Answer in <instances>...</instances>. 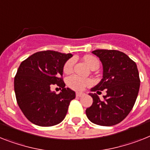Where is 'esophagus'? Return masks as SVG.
<instances>
[{
	"instance_id": "1",
	"label": "esophagus",
	"mask_w": 150,
	"mask_h": 150,
	"mask_svg": "<svg viewBox=\"0 0 150 150\" xmlns=\"http://www.w3.org/2000/svg\"><path fill=\"white\" fill-rule=\"evenodd\" d=\"M76 97H81V96H84L83 93H76Z\"/></svg>"
}]
</instances>
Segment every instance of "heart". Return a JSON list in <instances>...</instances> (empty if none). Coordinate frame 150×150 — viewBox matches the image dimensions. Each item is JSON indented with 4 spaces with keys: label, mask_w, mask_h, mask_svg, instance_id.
<instances>
[{
    "label": "heart",
    "mask_w": 150,
    "mask_h": 150,
    "mask_svg": "<svg viewBox=\"0 0 150 150\" xmlns=\"http://www.w3.org/2000/svg\"><path fill=\"white\" fill-rule=\"evenodd\" d=\"M83 59L91 69L94 67L95 66H99V64H100L99 60L93 56H85ZM74 64H75L74 58H71L70 60H68L64 64V72L66 73V74L72 72ZM67 83L71 89L79 91V90H84L86 86L91 85L92 80L90 79H86V78L80 77V76H76V75H73V76H70L67 78Z\"/></svg>",
    "instance_id": "b5f03b06"
}]
</instances>
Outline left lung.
<instances>
[{"label":"left lung","mask_w":150,"mask_h":150,"mask_svg":"<svg viewBox=\"0 0 150 150\" xmlns=\"http://www.w3.org/2000/svg\"><path fill=\"white\" fill-rule=\"evenodd\" d=\"M92 53L100 58L103 71L102 80L90 91L106 90V95L100 100L96 93H89L93 104L86 114L95 124L110 127L123 120L132 110L140 86L139 72L136 63L122 52L96 50Z\"/></svg>","instance_id":"1"}]
</instances>
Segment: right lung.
Wrapping results in <instances>:
<instances>
[{"label":"right lung","mask_w":150,"mask_h":150,"mask_svg":"<svg viewBox=\"0 0 150 150\" xmlns=\"http://www.w3.org/2000/svg\"><path fill=\"white\" fill-rule=\"evenodd\" d=\"M71 54L54 50L37 52L20 65L14 77V91L20 109L32 123L52 127L64 120L75 92L65 88L63 71ZM57 84L60 94L52 92L50 86Z\"/></svg>","instance_id":"add662e5"}]
</instances>
